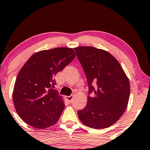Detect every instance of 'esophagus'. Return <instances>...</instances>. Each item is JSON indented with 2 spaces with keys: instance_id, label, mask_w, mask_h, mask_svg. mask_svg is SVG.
Segmentation results:
<instances>
[{
  "instance_id": "esophagus-1",
  "label": "esophagus",
  "mask_w": 150,
  "mask_h": 150,
  "mask_svg": "<svg viewBox=\"0 0 150 150\" xmlns=\"http://www.w3.org/2000/svg\"><path fill=\"white\" fill-rule=\"evenodd\" d=\"M73 98V96H66V99L68 102H71L72 99Z\"/></svg>"
}]
</instances>
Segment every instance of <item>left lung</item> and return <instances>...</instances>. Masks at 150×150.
Wrapping results in <instances>:
<instances>
[{
    "label": "left lung",
    "mask_w": 150,
    "mask_h": 150,
    "mask_svg": "<svg viewBox=\"0 0 150 150\" xmlns=\"http://www.w3.org/2000/svg\"><path fill=\"white\" fill-rule=\"evenodd\" d=\"M85 73L89 85L87 104L77 112L86 127L95 129L111 127L127 109L130 83L120 63L111 54L91 46L74 48ZM93 83L97 84L94 88Z\"/></svg>",
    "instance_id": "8db88e82"
}]
</instances>
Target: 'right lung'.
I'll list each match as a JSON object with an SVG mask.
<instances>
[{
	"label": "right lung",
	"instance_id": "obj_1",
	"mask_svg": "<svg viewBox=\"0 0 150 150\" xmlns=\"http://www.w3.org/2000/svg\"><path fill=\"white\" fill-rule=\"evenodd\" d=\"M72 48L57 47L36 52L25 63L14 83L12 98L17 114L35 129L54 125L65 108L54 77L75 57Z\"/></svg>",
	"mask_w": 150,
	"mask_h": 150
}]
</instances>
